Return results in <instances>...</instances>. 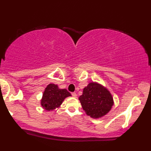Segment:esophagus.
<instances>
[{
    "instance_id": "34e87169",
    "label": "esophagus",
    "mask_w": 151,
    "mask_h": 151,
    "mask_svg": "<svg viewBox=\"0 0 151 151\" xmlns=\"http://www.w3.org/2000/svg\"><path fill=\"white\" fill-rule=\"evenodd\" d=\"M72 95H73V97H76V92H73L72 93Z\"/></svg>"
}]
</instances>
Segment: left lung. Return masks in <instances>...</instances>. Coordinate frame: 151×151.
<instances>
[{"instance_id": "obj_1", "label": "left lung", "mask_w": 151, "mask_h": 151, "mask_svg": "<svg viewBox=\"0 0 151 151\" xmlns=\"http://www.w3.org/2000/svg\"><path fill=\"white\" fill-rule=\"evenodd\" d=\"M87 115L94 119L109 113L114 105L113 96L108 89L97 82H90L78 98Z\"/></svg>"}]
</instances>
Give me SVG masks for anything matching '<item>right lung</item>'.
<instances>
[{
    "instance_id": "right-lung-1",
    "label": "right lung",
    "mask_w": 151,
    "mask_h": 151,
    "mask_svg": "<svg viewBox=\"0 0 151 151\" xmlns=\"http://www.w3.org/2000/svg\"><path fill=\"white\" fill-rule=\"evenodd\" d=\"M71 96L66 89H60L57 85L48 84L44 90L40 104L46 111H52L61 106L65 98Z\"/></svg>"
}]
</instances>
